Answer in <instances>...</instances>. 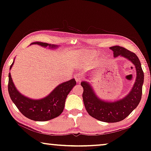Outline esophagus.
Segmentation results:
<instances>
[{
  "label": "esophagus",
  "mask_w": 151,
  "mask_h": 151,
  "mask_svg": "<svg viewBox=\"0 0 151 151\" xmlns=\"http://www.w3.org/2000/svg\"><path fill=\"white\" fill-rule=\"evenodd\" d=\"M76 82L79 83V82H81L82 80V76L79 73L77 74V75L76 76Z\"/></svg>",
  "instance_id": "esophagus-1"
}]
</instances>
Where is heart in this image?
<instances>
[{
  "label": "heart",
  "instance_id": "1",
  "mask_svg": "<svg viewBox=\"0 0 151 151\" xmlns=\"http://www.w3.org/2000/svg\"><path fill=\"white\" fill-rule=\"evenodd\" d=\"M96 56V53L93 51H88V52L83 53L82 51H76L74 53V58H75L76 63L78 65H84L90 61L91 60L94 58Z\"/></svg>",
  "mask_w": 151,
  "mask_h": 151
}]
</instances>
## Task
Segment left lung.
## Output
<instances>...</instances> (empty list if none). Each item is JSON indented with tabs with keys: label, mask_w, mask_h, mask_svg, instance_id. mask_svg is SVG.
<instances>
[{
	"label": "left lung",
	"mask_w": 151,
	"mask_h": 151,
	"mask_svg": "<svg viewBox=\"0 0 151 151\" xmlns=\"http://www.w3.org/2000/svg\"><path fill=\"white\" fill-rule=\"evenodd\" d=\"M110 49L113 51L115 58H124L135 66L136 79L130 92L120 100L109 102L99 98L88 82L82 81L81 86L84 89L82 94L84 104L88 114L98 120L113 123L123 120L138 106L142 98L144 72L139 60L135 53L119 46L111 47ZM87 78L88 76H86Z\"/></svg>",
	"instance_id": "8db88e82"
}]
</instances>
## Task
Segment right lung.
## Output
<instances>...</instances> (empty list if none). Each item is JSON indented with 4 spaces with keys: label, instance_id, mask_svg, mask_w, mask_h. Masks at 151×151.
<instances>
[{
    "label": "right lung",
    "instance_id": "add662e5",
    "mask_svg": "<svg viewBox=\"0 0 151 151\" xmlns=\"http://www.w3.org/2000/svg\"><path fill=\"white\" fill-rule=\"evenodd\" d=\"M31 45H38L43 47H48L51 49L58 47V45L41 42H34ZM14 63V60L9 69H12ZM76 84V80L73 78L60 84L45 98L35 100L28 98L18 91L9 73L8 91L12 102L22 115L32 120L43 122L55 118L63 113L66 98Z\"/></svg>",
    "mask_w": 151,
    "mask_h": 151
}]
</instances>
